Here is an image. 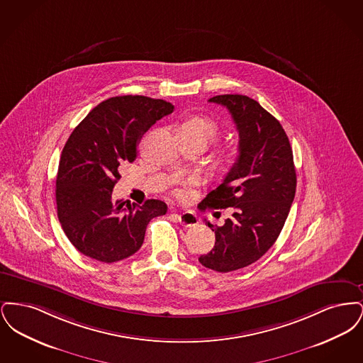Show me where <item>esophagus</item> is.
Returning <instances> with one entry per match:
<instances>
[{
	"instance_id": "1",
	"label": "esophagus",
	"mask_w": 363,
	"mask_h": 363,
	"mask_svg": "<svg viewBox=\"0 0 363 363\" xmlns=\"http://www.w3.org/2000/svg\"><path fill=\"white\" fill-rule=\"evenodd\" d=\"M175 216H177L178 222L184 225V227H193V225H196L199 223V219H197L196 213H194V212H190V211H188V212H182V213H177Z\"/></svg>"
}]
</instances>
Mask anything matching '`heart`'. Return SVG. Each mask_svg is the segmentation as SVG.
<instances>
[{"label":"heart","instance_id":"b5f03b06","mask_svg":"<svg viewBox=\"0 0 363 363\" xmlns=\"http://www.w3.org/2000/svg\"><path fill=\"white\" fill-rule=\"evenodd\" d=\"M179 130H185L206 138L207 143L209 140L216 138V135L219 133L216 122L209 120L207 117H191L179 126Z\"/></svg>","mask_w":363,"mask_h":363}]
</instances>
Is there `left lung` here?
I'll return each instance as SVG.
<instances>
[{
    "mask_svg": "<svg viewBox=\"0 0 363 363\" xmlns=\"http://www.w3.org/2000/svg\"><path fill=\"white\" fill-rule=\"evenodd\" d=\"M230 111L240 135V155L223 182L211 190L199 207L233 208L225 225L213 227L215 246L199 261L216 272L245 268L262 257L289 216L296 174L289 138L277 118L245 95L209 99Z\"/></svg>",
    "mask_w": 363,
    "mask_h": 363,
    "instance_id": "left-lung-1",
    "label": "left lung"
}]
</instances>
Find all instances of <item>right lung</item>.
I'll list each match as a JSON object with an SVG mask.
<instances>
[{
    "mask_svg": "<svg viewBox=\"0 0 363 363\" xmlns=\"http://www.w3.org/2000/svg\"><path fill=\"white\" fill-rule=\"evenodd\" d=\"M173 110L163 99L114 96L72 132L57 173V215L68 240L86 257L110 264L135 255L151 219L167 212L160 200L125 206L111 193L121 178L120 166L136 159L140 138Z\"/></svg>",
    "mask_w": 363,
    "mask_h": 363,
    "instance_id": "right-lung-1",
    "label": "right lung"
}]
</instances>
